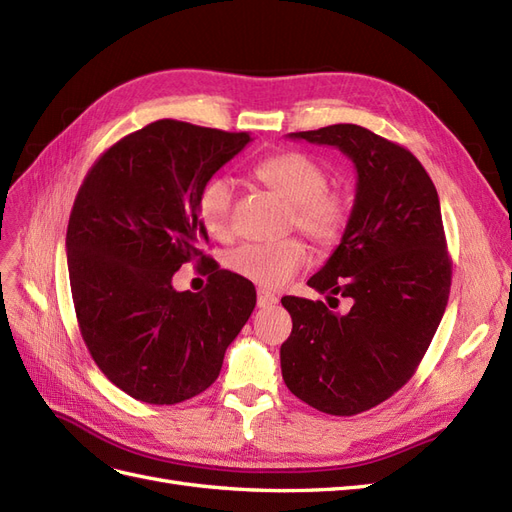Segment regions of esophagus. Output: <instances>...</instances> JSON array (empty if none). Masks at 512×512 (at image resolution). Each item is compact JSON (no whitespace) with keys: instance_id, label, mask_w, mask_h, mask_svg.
<instances>
[{"instance_id":"esophagus-1","label":"esophagus","mask_w":512,"mask_h":512,"mask_svg":"<svg viewBox=\"0 0 512 512\" xmlns=\"http://www.w3.org/2000/svg\"><path fill=\"white\" fill-rule=\"evenodd\" d=\"M277 303V297L267 290V288H258V307H271Z\"/></svg>"}]
</instances>
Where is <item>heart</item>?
Here are the masks:
<instances>
[{
	"mask_svg": "<svg viewBox=\"0 0 512 512\" xmlns=\"http://www.w3.org/2000/svg\"><path fill=\"white\" fill-rule=\"evenodd\" d=\"M254 177L292 207L290 224L314 243L331 247L344 237L350 205L344 194L329 190V175L320 162L301 151H282L256 164ZM232 183L209 179L198 192L196 213L213 237H226L232 228ZM307 262L299 239L275 243H245L228 256L237 275L265 288H282Z\"/></svg>",
	"mask_w": 512,
	"mask_h": 512,
	"instance_id": "heart-1",
	"label": "heart"
}]
</instances>
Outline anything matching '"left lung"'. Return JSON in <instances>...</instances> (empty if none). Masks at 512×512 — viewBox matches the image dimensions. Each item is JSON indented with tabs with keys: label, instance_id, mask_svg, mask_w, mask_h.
I'll list each match as a JSON object with an SVG mask.
<instances>
[{
	"label": "left lung",
	"instance_id": "8db88e82",
	"mask_svg": "<svg viewBox=\"0 0 512 512\" xmlns=\"http://www.w3.org/2000/svg\"><path fill=\"white\" fill-rule=\"evenodd\" d=\"M288 136L346 153L356 196L342 243L307 282L350 299V312L284 297L292 333L280 350L282 376L305 404L352 416L397 393L438 331L453 273L440 200L406 147L367 128L335 123Z\"/></svg>",
	"mask_w": 512,
	"mask_h": 512
}]
</instances>
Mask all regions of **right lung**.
I'll return each instance as SVG.
<instances>
[{
  "instance_id": "1",
  "label": "right lung",
  "mask_w": 512,
  "mask_h": 512,
  "mask_svg": "<svg viewBox=\"0 0 512 512\" xmlns=\"http://www.w3.org/2000/svg\"><path fill=\"white\" fill-rule=\"evenodd\" d=\"M250 141L153 121L108 147L76 194L66 235L76 320L102 374L145 404L209 389L254 312V284L203 252L209 237L196 213L200 188ZM185 261L206 265L203 293L172 288Z\"/></svg>"
}]
</instances>
